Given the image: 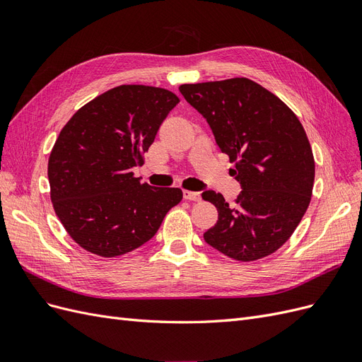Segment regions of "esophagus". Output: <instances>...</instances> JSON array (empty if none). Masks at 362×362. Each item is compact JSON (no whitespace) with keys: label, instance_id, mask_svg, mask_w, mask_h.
<instances>
[{"label":"esophagus","instance_id":"34e87169","mask_svg":"<svg viewBox=\"0 0 362 362\" xmlns=\"http://www.w3.org/2000/svg\"><path fill=\"white\" fill-rule=\"evenodd\" d=\"M184 199L198 202V201H201V194H199V193H196V192H189V190H185V192H184Z\"/></svg>","mask_w":362,"mask_h":362}]
</instances>
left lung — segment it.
I'll list each match as a JSON object with an SVG mask.
<instances>
[{
	"instance_id": "1",
	"label": "left lung",
	"mask_w": 362,
	"mask_h": 362,
	"mask_svg": "<svg viewBox=\"0 0 362 362\" xmlns=\"http://www.w3.org/2000/svg\"><path fill=\"white\" fill-rule=\"evenodd\" d=\"M180 92L206 119L243 189L234 205L221 193H202L218 213L205 242L237 261L273 254L298 228L313 194L315 164L300 120L276 95L243 76L182 84Z\"/></svg>"
}]
</instances>
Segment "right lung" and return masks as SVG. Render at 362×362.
Segmentation results:
<instances>
[{
  "instance_id": "1",
  "label": "right lung",
  "mask_w": 362,
  "mask_h": 362,
  "mask_svg": "<svg viewBox=\"0 0 362 362\" xmlns=\"http://www.w3.org/2000/svg\"><path fill=\"white\" fill-rule=\"evenodd\" d=\"M180 98L161 87L122 84L83 105L63 127L48 160L51 202L76 245L113 258L156 235L177 187L134 177Z\"/></svg>"
}]
</instances>
